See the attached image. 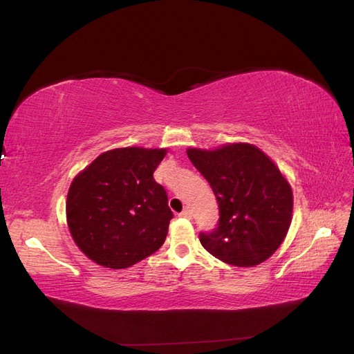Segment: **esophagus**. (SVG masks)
Returning <instances> with one entry per match:
<instances>
[{
  "mask_svg": "<svg viewBox=\"0 0 354 354\" xmlns=\"http://www.w3.org/2000/svg\"><path fill=\"white\" fill-rule=\"evenodd\" d=\"M178 216L180 217H183V218H192V212H190V209H183V211H181L180 214H178Z\"/></svg>",
  "mask_w": 354,
  "mask_h": 354,
  "instance_id": "1",
  "label": "esophagus"
}]
</instances>
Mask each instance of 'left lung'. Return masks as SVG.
<instances>
[{
	"mask_svg": "<svg viewBox=\"0 0 354 354\" xmlns=\"http://www.w3.org/2000/svg\"><path fill=\"white\" fill-rule=\"evenodd\" d=\"M218 202L217 227L199 233L203 248L238 267L266 261L283 242L292 217V190L273 160L248 143L216 151L187 149Z\"/></svg>",
	"mask_w": 354,
	"mask_h": 354,
	"instance_id": "1",
	"label": "left lung"
}]
</instances>
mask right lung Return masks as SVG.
Returning <instances> with one entry per match:
<instances>
[{"label":"right lung","instance_id":"1","mask_svg":"<svg viewBox=\"0 0 354 354\" xmlns=\"http://www.w3.org/2000/svg\"><path fill=\"white\" fill-rule=\"evenodd\" d=\"M165 153V149H113L73 178L68 226L90 260L125 269L162 246L173 211L153 173Z\"/></svg>","mask_w":354,"mask_h":354}]
</instances>
